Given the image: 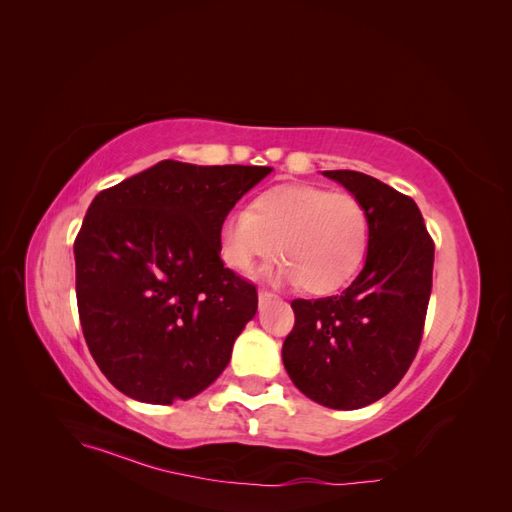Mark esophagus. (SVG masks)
Instances as JSON below:
<instances>
[{
  "label": "esophagus",
  "mask_w": 512,
  "mask_h": 512,
  "mask_svg": "<svg viewBox=\"0 0 512 512\" xmlns=\"http://www.w3.org/2000/svg\"><path fill=\"white\" fill-rule=\"evenodd\" d=\"M271 297H275V294H273L271 290H267V288H260V290H258V299H260V301H267V299H271Z\"/></svg>",
  "instance_id": "1"
}]
</instances>
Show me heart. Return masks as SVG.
I'll return each mask as SVG.
<instances>
[{
	"label": "heart",
	"mask_w": 512,
	"mask_h": 512,
	"mask_svg": "<svg viewBox=\"0 0 512 512\" xmlns=\"http://www.w3.org/2000/svg\"><path fill=\"white\" fill-rule=\"evenodd\" d=\"M369 243L363 203L348 192L280 185L258 194L247 211L220 228V252L237 273H252L277 254L282 280L303 292L329 294L361 269Z\"/></svg>",
	"instance_id": "obj_1"
}]
</instances>
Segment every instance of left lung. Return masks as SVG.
Returning <instances> with one entry per match:
<instances>
[{
	"label": "left lung",
	"mask_w": 512,
	"mask_h": 512,
	"mask_svg": "<svg viewBox=\"0 0 512 512\" xmlns=\"http://www.w3.org/2000/svg\"><path fill=\"white\" fill-rule=\"evenodd\" d=\"M361 200L367 260L335 297L294 299L282 346L290 380L316 404L356 410L391 393L421 346L433 275V239L406 194L356 170H324Z\"/></svg>",
	"instance_id": "obj_1"
}]
</instances>
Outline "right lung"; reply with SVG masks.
<instances>
[{"label":"right lung","instance_id":"1","mask_svg":"<svg viewBox=\"0 0 512 512\" xmlns=\"http://www.w3.org/2000/svg\"><path fill=\"white\" fill-rule=\"evenodd\" d=\"M271 170L162 160L91 200L74 239L76 305L91 356L123 395L168 406L226 369L258 292L224 267L220 228Z\"/></svg>","mask_w":512,"mask_h":512}]
</instances>
